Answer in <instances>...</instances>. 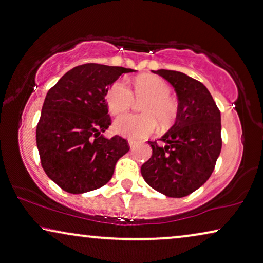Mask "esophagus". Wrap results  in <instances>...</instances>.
I'll use <instances>...</instances> for the list:
<instances>
[{
	"label": "esophagus",
	"mask_w": 263,
	"mask_h": 263,
	"mask_svg": "<svg viewBox=\"0 0 263 263\" xmlns=\"http://www.w3.org/2000/svg\"><path fill=\"white\" fill-rule=\"evenodd\" d=\"M128 143H129V147H130L132 149H134L135 146H136V142H135V141H133V140H129V141H128Z\"/></svg>",
	"instance_id": "esophagus-1"
}]
</instances>
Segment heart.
Returning a JSON list of instances; mask_svg holds the SVG:
<instances>
[{
	"label": "heart",
	"instance_id": "obj_1",
	"mask_svg": "<svg viewBox=\"0 0 263 263\" xmlns=\"http://www.w3.org/2000/svg\"><path fill=\"white\" fill-rule=\"evenodd\" d=\"M171 87L157 76H142L135 81L134 93L125 79H120L110 86L106 103L112 115H123L130 110L135 98L142 102V115H127L116 120L114 129L117 134L132 140H142L153 134L157 122L167 127L176 120L178 106L170 96ZM136 97H134V95Z\"/></svg>",
	"mask_w": 263,
	"mask_h": 263
}]
</instances>
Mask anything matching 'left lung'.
Returning <instances> with one entry per match:
<instances>
[{"label": "left lung", "instance_id": "left-lung-1", "mask_svg": "<svg viewBox=\"0 0 263 263\" xmlns=\"http://www.w3.org/2000/svg\"><path fill=\"white\" fill-rule=\"evenodd\" d=\"M178 96L176 122L157 141H148L152 157L141 166L148 185L162 195L181 198L191 195L214 172L222 149L220 111L209 90L187 74L158 70Z\"/></svg>", "mask_w": 263, "mask_h": 263}]
</instances>
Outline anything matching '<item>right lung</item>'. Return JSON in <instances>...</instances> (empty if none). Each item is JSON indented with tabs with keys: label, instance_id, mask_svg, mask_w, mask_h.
<instances>
[{
	"label": "right lung",
	"instance_id": "obj_1",
	"mask_svg": "<svg viewBox=\"0 0 263 263\" xmlns=\"http://www.w3.org/2000/svg\"><path fill=\"white\" fill-rule=\"evenodd\" d=\"M132 68L84 64L66 72L48 90L39 123L36 146L47 177L64 191L79 195L100 189L129 151L119 135L104 138L111 124L105 96L121 74Z\"/></svg>",
	"mask_w": 263,
	"mask_h": 263
}]
</instances>
